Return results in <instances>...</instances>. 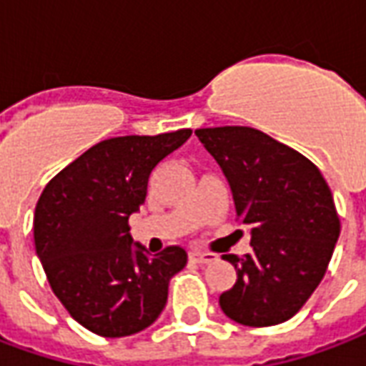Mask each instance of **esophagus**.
I'll return each instance as SVG.
<instances>
[{
    "instance_id": "esophagus-1",
    "label": "esophagus",
    "mask_w": 366,
    "mask_h": 366,
    "mask_svg": "<svg viewBox=\"0 0 366 366\" xmlns=\"http://www.w3.org/2000/svg\"><path fill=\"white\" fill-rule=\"evenodd\" d=\"M190 259L192 262H196V264H209V262H213V259H215V254H213V252L192 250Z\"/></svg>"
}]
</instances>
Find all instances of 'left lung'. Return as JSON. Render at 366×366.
I'll use <instances>...</instances> for the list:
<instances>
[{
  "mask_svg": "<svg viewBox=\"0 0 366 366\" xmlns=\"http://www.w3.org/2000/svg\"><path fill=\"white\" fill-rule=\"evenodd\" d=\"M231 186L252 252L224 254L237 283L219 297L231 320L264 327L287 322L320 285L340 238L334 196L316 164L246 126L196 129Z\"/></svg>",
  "mask_w": 366,
  "mask_h": 366,
  "instance_id": "left-lung-1",
  "label": "left lung"
}]
</instances>
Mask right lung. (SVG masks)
<instances>
[{
    "mask_svg": "<svg viewBox=\"0 0 366 366\" xmlns=\"http://www.w3.org/2000/svg\"><path fill=\"white\" fill-rule=\"evenodd\" d=\"M192 129L97 143L46 184L34 209V246L59 302L89 332L124 337L159 318L169 281L188 254L149 256L128 219L145 204L149 176Z\"/></svg>",
    "mask_w": 366,
    "mask_h": 366,
    "instance_id": "add662e5",
    "label": "right lung"
}]
</instances>
